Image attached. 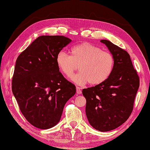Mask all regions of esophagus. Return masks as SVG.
Listing matches in <instances>:
<instances>
[{
  "label": "esophagus",
  "instance_id": "1",
  "mask_svg": "<svg viewBox=\"0 0 150 150\" xmlns=\"http://www.w3.org/2000/svg\"><path fill=\"white\" fill-rule=\"evenodd\" d=\"M76 94H80L82 93V91H81V89H80V88L79 87H76Z\"/></svg>",
  "mask_w": 150,
  "mask_h": 150
}]
</instances>
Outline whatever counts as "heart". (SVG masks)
Listing matches in <instances>:
<instances>
[{
	"label": "heart",
	"instance_id": "heart-1",
	"mask_svg": "<svg viewBox=\"0 0 150 150\" xmlns=\"http://www.w3.org/2000/svg\"><path fill=\"white\" fill-rule=\"evenodd\" d=\"M70 56L61 51L57 54L56 62L63 74L71 76L77 70V74L70 78L77 85L89 82L96 86L104 83L109 79L113 71L115 60L112 54L88 42L74 46Z\"/></svg>",
	"mask_w": 150,
	"mask_h": 150
}]
</instances>
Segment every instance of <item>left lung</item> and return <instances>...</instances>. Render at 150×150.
Instances as JSON below:
<instances>
[{
	"instance_id": "1",
	"label": "left lung",
	"mask_w": 150,
	"mask_h": 150,
	"mask_svg": "<svg viewBox=\"0 0 150 150\" xmlns=\"http://www.w3.org/2000/svg\"><path fill=\"white\" fill-rule=\"evenodd\" d=\"M105 44L115 60L109 79L99 86L83 89L86 113L92 127L101 132L118 127L131 114L139 79L129 53L107 40Z\"/></svg>"
}]
</instances>
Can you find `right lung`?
Masks as SVG:
<instances>
[{"label":"right lung","mask_w":150,"mask_h":150,"mask_svg":"<svg viewBox=\"0 0 150 150\" xmlns=\"http://www.w3.org/2000/svg\"><path fill=\"white\" fill-rule=\"evenodd\" d=\"M71 41L64 36H40L16 59L13 93L22 114L37 128L55 126L66 103L76 93L56 62L57 54Z\"/></svg>","instance_id":"right-lung-1"}]
</instances>
